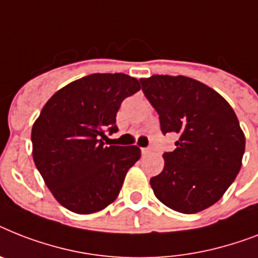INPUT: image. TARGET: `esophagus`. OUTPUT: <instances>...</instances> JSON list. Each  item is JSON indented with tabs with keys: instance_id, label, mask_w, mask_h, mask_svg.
<instances>
[{
	"instance_id": "34e87169",
	"label": "esophagus",
	"mask_w": 258,
	"mask_h": 258,
	"mask_svg": "<svg viewBox=\"0 0 258 258\" xmlns=\"http://www.w3.org/2000/svg\"><path fill=\"white\" fill-rule=\"evenodd\" d=\"M152 151H154V148H152V147L142 148V154H143V155H150V154H152Z\"/></svg>"
}]
</instances>
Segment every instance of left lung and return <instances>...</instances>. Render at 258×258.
<instances>
[{
  "label": "left lung",
  "instance_id": "1",
  "mask_svg": "<svg viewBox=\"0 0 258 258\" xmlns=\"http://www.w3.org/2000/svg\"><path fill=\"white\" fill-rule=\"evenodd\" d=\"M142 90L159 114L164 134H176L175 151L150 184L168 208L198 213L223 198L237 176L245 135L233 108L215 90L177 75L142 78Z\"/></svg>",
  "mask_w": 258,
  "mask_h": 258
}]
</instances>
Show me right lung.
Listing matches in <instances>:
<instances>
[{"mask_svg":"<svg viewBox=\"0 0 258 258\" xmlns=\"http://www.w3.org/2000/svg\"><path fill=\"white\" fill-rule=\"evenodd\" d=\"M130 75L91 74L58 90L31 128L33 159L62 207L79 215L102 211L118 198L124 177L140 159L136 146L103 143L116 133V112L139 91Z\"/></svg>","mask_w":258,"mask_h":258,"instance_id":"right-lung-1","label":"right lung"}]
</instances>
